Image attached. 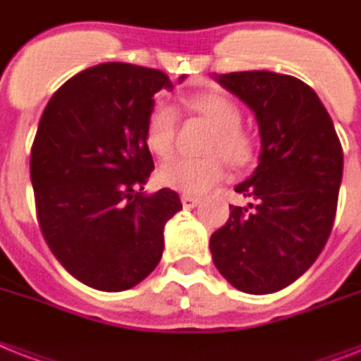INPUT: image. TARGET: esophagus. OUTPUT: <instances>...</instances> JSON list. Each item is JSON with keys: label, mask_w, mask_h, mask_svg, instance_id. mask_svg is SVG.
Returning <instances> with one entry per match:
<instances>
[{"label": "esophagus", "mask_w": 361, "mask_h": 361, "mask_svg": "<svg viewBox=\"0 0 361 361\" xmlns=\"http://www.w3.org/2000/svg\"><path fill=\"white\" fill-rule=\"evenodd\" d=\"M181 204H183V207L190 209V207H196L200 204V198L192 195H181Z\"/></svg>", "instance_id": "esophagus-1"}]
</instances>
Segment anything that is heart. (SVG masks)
Wrapping results in <instances>:
<instances>
[{
	"label": "heart",
	"instance_id": "b5f03b06",
	"mask_svg": "<svg viewBox=\"0 0 361 361\" xmlns=\"http://www.w3.org/2000/svg\"><path fill=\"white\" fill-rule=\"evenodd\" d=\"M183 107L198 114L211 133L206 140L204 157H172L157 169L161 185L198 195L219 183L228 165L233 169L248 165L256 152V142L250 131L241 126L239 105L222 92H200L183 98ZM178 131V114L171 105L155 104L146 118V145L159 157L172 152Z\"/></svg>",
	"mask_w": 361,
	"mask_h": 361
}]
</instances>
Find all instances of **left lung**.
I'll return each mask as SVG.
<instances>
[{
    "instance_id": "8db88e82",
    "label": "left lung",
    "mask_w": 361,
    "mask_h": 361,
    "mask_svg": "<svg viewBox=\"0 0 361 361\" xmlns=\"http://www.w3.org/2000/svg\"><path fill=\"white\" fill-rule=\"evenodd\" d=\"M216 81L254 111L259 165L235 187L250 200L230 206L211 235L213 263L239 291L276 293L313 265L338 209L343 148L323 102L293 75L252 70Z\"/></svg>"
}]
</instances>
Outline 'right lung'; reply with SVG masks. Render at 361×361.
<instances>
[{
	"mask_svg": "<svg viewBox=\"0 0 361 361\" xmlns=\"http://www.w3.org/2000/svg\"><path fill=\"white\" fill-rule=\"evenodd\" d=\"M185 75H181L183 81ZM165 72L104 63L51 96L31 148L38 226L59 263L98 291L142 282L163 256L178 192L145 195L154 159L145 139Z\"/></svg>",
	"mask_w": 361,
	"mask_h": 361,
	"instance_id": "obj_1",
	"label": "right lung"
}]
</instances>
